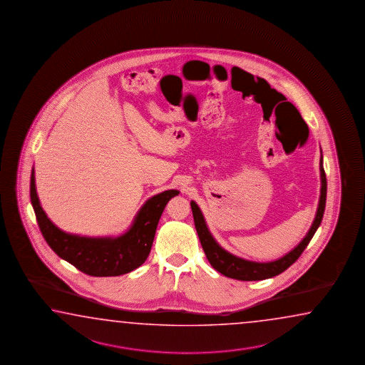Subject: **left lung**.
Here are the masks:
<instances>
[{"mask_svg":"<svg viewBox=\"0 0 365 365\" xmlns=\"http://www.w3.org/2000/svg\"><path fill=\"white\" fill-rule=\"evenodd\" d=\"M320 178H322V190H320L319 207H317L314 222L308 230L307 235L290 252H287L286 255L279 257L277 260L267 262V263L246 260V259L236 257L228 251L224 250L222 246L216 242L211 232L208 230L207 224H206V220H205L198 205L192 200L190 206L193 211L194 224H195V229H197V233L200 237V245L203 247V251L207 257L210 264L212 265L216 271L220 272L222 274L227 276L229 279H241V281L271 279V277H274L279 273L286 271L302 255V252L307 247L308 243L312 240L316 230L322 224V216L325 211V203H327V176H325L324 165H322V155L320 158Z\"/></svg>","mask_w":365,"mask_h":365,"instance_id":"obj_1","label":"left lung"}]
</instances>
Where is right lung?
I'll return each mask as SVG.
<instances>
[{
  "instance_id": "1",
  "label": "right lung",
  "mask_w": 365,
  "mask_h": 365,
  "mask_svg": "<svg viewBox=\"0 0 365 365\" xmlns=\"http://www.w3.org/2000/svg\"><path fill=\"white\" fill-rule=\"evenodd\" d=\"M29 195L40 230L51 250L79 271L94 277L120 276L143 264L150 254L158 222L165 205L179 190H165L146 200L130 228L119 237H81L56 227L37 197L35 171L31 172Z\"/></svg>"
}]
</instances>
